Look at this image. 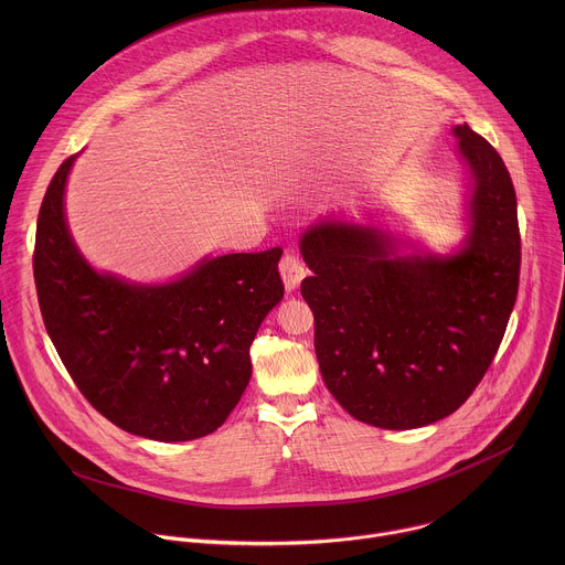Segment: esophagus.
<instances>
[{
  "label": "esophagus",
  "mask_w": 565,
  "mask_h": 565,
  "mask_svg": "<svg viewBox=\"0 0 565 565\" xmlns=\"http://www.w3.org/2000/svg\"><path fill=\"white\" fill-rule=\"evenodd\" d=\"M279 273H281V277H284L286 290H295V288L301 284V279L308 275V268H306L295 255L286 253V255L281 257V262H279Z\"/></svg>",
  "instance_id": "obj_1"
}]
</instances>
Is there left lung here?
<instances>
[{
  "instance_id": "obj_1",
  "label": "left lung",
  "mask_w": 565,
  "mask_h": 565,
  "mask_svg": "<svg viewBox=\"0 0 565 565\" xmlns=\"http://www.w3.org/2000/svg\"><path fill=\"white\" fill-rule=\"evenodd\" d=\"M473 177L462 253L388 257L380 232L319 223L301 236L321 377L355 418L416 429L454 414L488 373L519 292L516 192L501 153L454 129Z\"/></svg>"
}]
</instances>
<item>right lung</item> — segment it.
<instances>
[{
    "label": "right lung",
    "instance_id": "right-lung-1",
    "mask_svg": "<svg viewBox=\"0 0 565 565\" xmlns=\"http://www.w3.org/2000/svg\"><path fill=\"white\" fill-rule=\"evenodd\" d=\"M73 158L51 179L35 232L49 338L79 393L116 427L163 443L207 436L250 382V344L284 297L281 248L223 255L166 286L98 275L64 221Z\"/></svg>",
    "mask_w": 565,
    "mask_h": 565
}]
</instances>
